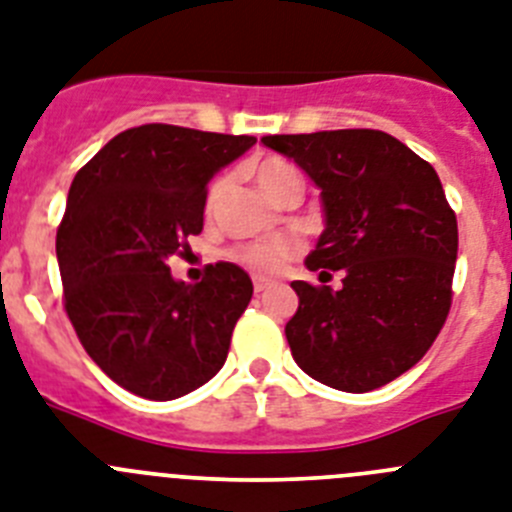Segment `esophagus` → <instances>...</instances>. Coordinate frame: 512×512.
<instances>
[{
	"label": "esophagus",
	"mask_w": 512,
	"mask_h": 512,
	"mask_svg": "<svg viewBox=\"0 0 512 512\" xmlns=\"http://www.w3.org/2000/svg\"><path fill=\"white\" fill-rule=\"evenodd\" d=\"M269 287H272V279H261V277L253 279V290L256 292H264V290H269Z\"/></svg>",
	"instance_id": "1"
}]
</instances>
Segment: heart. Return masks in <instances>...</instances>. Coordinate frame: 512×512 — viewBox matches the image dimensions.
<instances>
[{
  "label": "heart",
  "instance_id": "heart-1",
  "mask_svg": "<svg viewBox=\"0 0 512 512\" xmlns=\"http://www.w3.org/2000/svg\"><path fill=\"white\" fill-rule=\"evenodd\" d=\"M256 176V183L259 189L264 191L269 199H272L277 191H282L287 183H300L298 168L282 157H266L256 165L253 170ZM217 194V186H212V196ZM292 253H295V246L285 238H269V240H251V243H240L238 248H233V256L238 264H243L246 269L256 274H277L282 266L287 264Z\"/></svg>",
  "mask_w": 512,
  "mask_h": 512
}]
</instances>
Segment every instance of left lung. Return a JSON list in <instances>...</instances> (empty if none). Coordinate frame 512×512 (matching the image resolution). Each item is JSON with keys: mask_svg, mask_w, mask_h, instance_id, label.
<instances>
[{"mask_svg": "<svg viewBox=\"0 0 512 512\" xmlns=\"http://www.w3.org/2000/svg\"><path fill=\"white\" fill-rule=\"evenodd\" d=\"M321 191L323 233L310 272L342 290L292 282L285 334L313 381L368 393L414 368L443 329L458 256L456 214L430 163L375 129L261 137Z\"/></svg>", "mask_w": 512, "mask_h": 512, "instance_id": "left-lung-1", "label": "left lung"}]
</instances>
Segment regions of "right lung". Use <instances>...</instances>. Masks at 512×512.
I'll return each instance as SVG.
<instances>
[{"instance_id":"obj_1","label":"right lung","mask_w":512,"mask_h":512,"mask_svg":"<svg viewBox=\"0 0 512 512\" xmlns=\"http://www.w3.org/2000/svg\"><path fill=\"white\" fill-rule=\"evenodd\" d=\"M253 144L144 124L100 147L69 186L56 233L67 316L95 365L142 399L186 396L225 365L251 277L220 261L186 285L168 259L202 233L207 183Z\"/></svg>"}]
</instances>
